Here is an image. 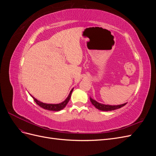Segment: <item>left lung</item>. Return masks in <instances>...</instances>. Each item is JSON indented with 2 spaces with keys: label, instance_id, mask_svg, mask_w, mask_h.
Instances as JSON below:
<instances>
[{
  "label": "left lung",
  "instance_id": "8db88e82",
  "mask_svg": "<svg viewBox=\"0 0 156 156\" xmlns=\"http://www.w3.org/2000/svg\"><path fill=\"white\" fill-rule=\"evenodd\" d=\"M90 100L91 103H92V105L95 106V107L99 110L103 111H112V110H115L118 109V108H121L122 107L124 106L126 103H124V104L119 105H104V104H101V103H100L97 102L96 101L94 100L93 99L90 98Z\"/></svg>",
  "mask_w": 156,
  "mask_h": 156
}]
</instances>
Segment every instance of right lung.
Masks as SVG:
<instances>
[{
  "label": "right lung",
  "instance_id": "1",
  "mask_svg": "<svg viewBox=\"0 0 156 156\" xmlns=\"http://www.w3.org/2000/svg\"><path fill=\"white\" fill-rule=\"evenodd\" d=\"M72 91H73V89L70 91V93L69 94L68 97L66 98V100L62 102L61 103H59V104H47V103H42V102H40L38 100H37L36 99H35L34 97H32V98H33V99H34V101L37 103V104L40 107L44 108V109H47V110H49V111H58L63 109V108L66 107V105L68 104L69 100H70V98H71V95H72Z\"/></svg>",
  "mask_w": 156,
  "mask_h": 156
}]
</instances>
